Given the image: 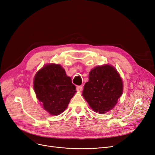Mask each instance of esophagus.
Instances as JSON below:
<instances>
[{
  "label": "esophagus",
  "mask_w": 155,
  "mask_h": 155,
  "mask_svg": "<svg viewBox=\"0 0 155 155\" xmlns=\"http://www.w3.org/2000/svg\"><path fill=\"white\" fill-rule=\"evenodd\" d=\"M76 90L78 92H81L83 91V87L82 86H77Z\"/></svg>",
  "instance_id": "34e87169"
}]
</instances>
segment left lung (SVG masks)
<instances>
[{"label":"left lung","mask_w":155,"mask_h":155,"mask_svg":"<svg viewBox=\"0 0 155 155\" xmlns=\"http://www.w3.org/2000/svg\"><path fill=\"white\" fill-rule=\"evenodd\" d=\"M122 92L119 73L111 65L104 64L91 70L82 95L93 110L104 114L113 109Z\"/></svg>","instance_id":"1"}]
</instances>
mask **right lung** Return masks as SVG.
<instances>
[{"label":"right lung","mask_w":155,"mask_h":155,"mask_svg":"<svg viewBox=\"0 0 155 155\" xmlns=\"http://www.w3.org/2000/svg\"><path fill=\"white\" fill-rule=\"evenodd\" d=\"M34 88L38 100L51 115L60 114L67 109L76 92V86L60 64H46L35 74Z\"/></svg>","instance_id":"obj_1"}]
</instances>
